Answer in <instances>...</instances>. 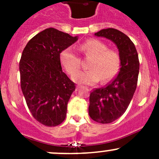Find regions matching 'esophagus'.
Returning <instances> with one entry per match:
<instances>
[{"label": "esophagus", "mask_w": 159, "mask_h": 159, "mask_svg": "<svg viewBox=\"0 0 159 159\" xmlns=\"http://www.w3.org/2000/svg\"><path fill=\"white\" fill-rule=\"evenodd\" d=\"M81 88V85H77V87H76V89H77V90H78V89H80Z\"/></svg>", "instance_id": "obj_1"}]
</instances>
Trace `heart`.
I'll return each instance as SVG.
<instances>
[{
  "label": "heart",
  "mask_w": 159,
  "mask_h": 159,
  "mask_svg": "<svg viewBox=\"0 0 159 159\" xmlns=\"http://www.w3.org/2000/svg\"><path fill=\"white\" fill-rule=\"evenodd\" d=\"M79 50L86 57L91 58L89 70L76 73L81 67V59L70 48L64 49L60 54V61L73 80L78 83L93 84L102 81L111 80L118 74L121 67V56L114 49L108 48L105 43L97 39H89L80 45Z\"/></svg>",
  "instance_id": "b5f03b06"
}]
</instances>
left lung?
Wrapping results in <instances>:
<instances>
[{
    "instance_id": "obj_1",
    "label": "left lung",
    "mask_w": 159,
    "mask_h": 159,
    "mask_svg": "<svg viewBox=\"0 0 159 159\" xmlns=\"http://www.w3.org/2000/svg\"><path fill=\"white\" fill-rule=\"evenodd\" d=\"M94 35L113 41L121 56V68L118 75L109 84L94 89L90 94L89 116L96 122L108 124L125 112L132 99L139 73V55L134 43L120 30L107 28Z\"/></svg>"
}]
</instances>
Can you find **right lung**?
<instances>
[{
	"mask_svg": "<svg viewBox=\"0 0 159 159\" xmlns=\"http://www.w3.org/2000/svg\"><path fill=\"white\" fill-rule=\"evenodd\" d=\"M78 40L50 28L31 38L19 63L20 88L34 118L48 127L65 119L75 84L62 71L60 54Z\"/></svg>",
	"mask_w": 159,
	"mask_h": 159,
	"instance_id": "add662e5",
	"label": "right lung"
}]
</instances>
